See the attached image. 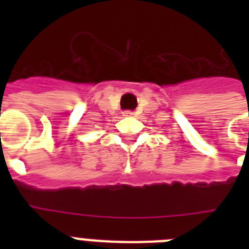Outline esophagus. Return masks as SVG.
Listing matches in <instances>:
<instances>
[{
	"instance_id": "1",
	"label": "esophagus",
	"mask_w": 249,
	"mask_h": 249,
	"mask_svg": "<svg viewBox=\"0 0 249 249\" xmlns=\"http://www.w3.org/2000/svg\"><path fill=\"white\" fill-rule=\"evenodd\" d=\"M132 111H124V112H123V116H132Z\"/></svg>"
}]
</instances>
